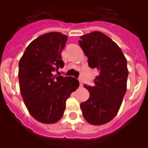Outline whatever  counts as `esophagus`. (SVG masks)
<instances>
[{"mask_svg":"<svg viewBox=\"0 0 148 148\" xmlns=\"http://www.w3.org/2000/svg\"><path fill=\"white\" fill-rule=\"evenodd\" d=\"M79 82H80V87H81V88H83V82H82L81 78L79 79Z\"/></svg>","mask_w":148,"mask_h":148,"instance_id":"1","label":"esophagus"}]
</instances>
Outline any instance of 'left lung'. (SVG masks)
I'll use <instances>...</instances> for the list:
<instances>
[{"mask_svg": "<svg viewBox=\"0 0 148 148\" xmlns=\"http://www.w3.org/2000/svg\"><path fill=\"white\" fill-rule=\"evenodd\" d=\"M80 38L79 45L88 57L89 67L99 71L95 86L84 85L90 97L81 103L82 114L89 124H107L117 115L126 93L127 59L119 46L100 31Z\"/></svg>", "mask_w": 148, "mask_h": 148, "instance_id": "left-lung-1", "label": "left lung"}]
</instances>
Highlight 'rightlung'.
<instances>
[{"label":"right lung","mask_w":148,"mask_h":148,"mask_svg":"<svg viewBox=\"0 0 148 148\" xmlns=\"http://www.w3.org/2000/svg\"><path fill=\"white\" fill-rule=\"evenodd\" d=\"M67 40L59 32L45 34L27 47L20 59L18 77L24 104L43 124H54L62 117L67 99L79 87L76 78L55 74L64 65L61 52Z\"/></svg>","instance_id":"1"}]
</instances>
